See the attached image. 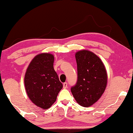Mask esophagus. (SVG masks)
<instances>
[{
	"mask_svg": "<svg viewBox=\"0 0 133 133\" xmlns=\"http://www.w3.org/2000/svg\"><path fill=\"white\" fill-rule=\"evenodd\" d=\"M63 88H67V87H68V83H67L66 82L63 83Z\"/></svg>",
	"mask_w": 133,
	"mask_h": 133,
	"instance_id": "obj_1",
	"label": "esophagus"
}]
</instances>
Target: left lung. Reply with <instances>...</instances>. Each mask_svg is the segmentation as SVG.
I'll list each match as a JSON object with an SVG mask.
<instances>
[{"label": "left lung", "instance_id": "obj_1", "mask_svg": "<svg viewBox=\"0 0 133 133\" xmlns=\"http://www.w3.org/2000/svg\"><path fill=\"white\" fill-rule=\"evenodd\" d=\"M75 58L78 79L71 91L79 105L89 107L100 98L105 90L107 70L101 59L90 51H78Z\"/></svg>", "mask_w": 133, "mask_h": 133}]
</instances>
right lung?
Returning <instances> with one entry per match:
<instances>
[{
	"label": "right lung",
	"mask_w": 133,
	"mask_h": 133,
	"mask_svg": "<svg viewBox=\"0 0 133 133\" xmlns=\"http://www.w3.org/2000/svg\"><path fill=\"white\" fill-rule=\"evenodd\" d=\"M54 57L43 53L33 58L24 78L26 94L37 107L47 110L55 102L63 88L54 68Z\"/></svg>",
	"instance_id": "1"
}]
</instances>
